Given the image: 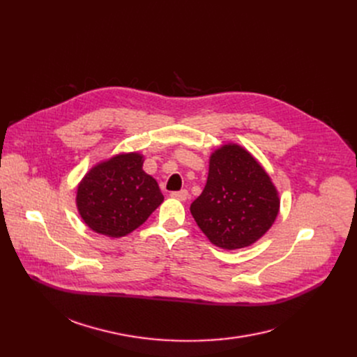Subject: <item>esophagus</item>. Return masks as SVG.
Instances as JSON below:
<instances>
[{
  "instance_id": "obj_1",
  "label": "esophagus",
  "mask_w": 357,
  "mask_h": 357,
  "mask_svg": "<svg viewBox=\"0 0 357 357\" xmlns=\"http://www.w3.org/2000/svg\"><path fill=\"white\" fill-rule=\"evenodd\" d=\"M171 197H172V198H176V199H179V201H186V198H188V191H186V190L175 191V192H171Z\"/></svg>"
}]
</instances>
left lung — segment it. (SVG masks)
Wrapping results in <instances>:
<instances>
[{
	"label": "left lung",
	"instance_id": "1",
	"mask_svg": "<svg viewBox=\"0 0 357 357\" xmlns=\"http://www.w3.org/2000/svg\"><path fill=\"white\" fill-rule=\"evenodd\" d=\"M279 213V197L265 169L238 144L210 156L207 183L191 214L213 245L236 250L257 241Z\"/></svg>",
	"mask_w": 357,
	"mask_h": 357
}]
</instances>
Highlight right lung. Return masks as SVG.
<instances>
[{
    "mask_svg": "<svg viewBox=\"0 0 357 357\" xmlns=\"http://www.w3.org/2000/svg\"><path fill=\"white\" fill-rule=\"evenodd\" d=\"M163 201L140 153H121L93 166L78 185L77 207L86 226L108 237L140 227Z\"/></svg>",
    "mask_w": 357,
    "mask_h": 357,
    "instance_id": "obj_1",
    "label": "right lung"
}]
</instances>
